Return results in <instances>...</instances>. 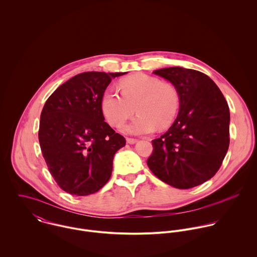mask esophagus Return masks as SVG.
Returning a JSON list of instances; mask_svg holds the SVG:
<instances>
[{"instance_id":"1","label":"esophagus","mask_w":257,"mask_h":257,"mask_svg":"<svg viewBox=\"0 0 257 257\" xmlns=\"http://www.w3.org/2000/svg\"><path fill=\"white\" fill-rule=\"evenodd\" d=\"M137 142H138V140H136V139H131V138H127V139H126V143L130 144V145H134V144H136Z\"/></svg>"}]
</instances>
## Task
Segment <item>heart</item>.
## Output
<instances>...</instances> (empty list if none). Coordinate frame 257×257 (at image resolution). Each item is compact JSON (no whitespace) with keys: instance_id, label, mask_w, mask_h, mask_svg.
<instances>
[{"instance_id":"heart-1","label":"heart","mask_w":257,"mask_h":257,"mask_svg":"<svg viewBox=\"0 0 257 257\" xmlns=\"http://www.w3.org/2000/svg\"><path fill=\"white\" fill-rule=\"evenodd\" d=\"M121 94L108 89L103 94L101 109L112 126L120 125L135 111L140 113L122 130L133 135H147L157 126L169 127L180 109V93L171 83L147 75H132L120 82Z\"/></svg>"}]
</instances>
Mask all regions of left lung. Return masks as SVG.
Masks as SVG:
<instances>
[{"instance_id": "left-lung-1", "label": "left lung", "mask_w": 257, "mask_h": 257, "mask_svg": "<svg viewBox=\"0 0 257 257\" xmlns=\"http://www.w3.org/2000/svg\"><path fill=\"white\" fill-rule=\"evenodd\" d=\"M180 93L176 119L147 159L151 172L164 183L189 189L211 179L229 146V109L215 82L206 74L182 67L153 71Z\"/></svg>"}]
</instances>
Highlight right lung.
<instances>
[{
  "label": "right lung",
  "instance_id": "1",
  "mask_svg": "<svg viewBox=\"0 0 257 257\" xmlns=\"http://www.w3.org/2000/svg\"><path fill=\"white\" fill-rule=\"evenodd\" d=\"M123 74H78L45 102L38 131L41 152L55 182L71 195L99 191L110 179L113 155L125 146L101 109L111 79Z\"/></svg>",
  "mask_w": 257,
  "mask_h": 257
}]
</instances>
